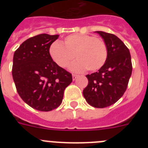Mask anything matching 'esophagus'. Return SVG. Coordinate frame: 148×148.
Wrapping results in <instances>:
<instances>
[{"mask_svg": "<svg viewBox=\"0 0 148 148\" xmlns=\"http://www.w3.org/2000/svg\"><path fill=\"white\" fill-rule=\"evenodd\" d=\"M78 75H76V74H73V80L75 81L77 78H78Z\"/></svg>", "mask_w": 148, "mask_h": 148, "instance_id": "obj_1", "label": "esophagus"}]
</instances>
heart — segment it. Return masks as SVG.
Here are the masks:
<instances>
[{
    "mask_svg": "<svg viewBox=\"0 0 148 148\" xmlns=\"http://www.w3.org/2000/svg\"><path fill=\"white\" fill-rule=\"evenodd\" d=\"M49 56L56 64L66 67L74 58L77 61L70 66L74 72L96 71L103 66L108 58V50L104 40L94 35L73 34L66 36L63 44L56 41L49 49Z\"/></svg>",
    "mask_w": 148,
    "mask_h": 148,
    "instance_id": "heart-1",
    "label": "heart"
}]
</instances>
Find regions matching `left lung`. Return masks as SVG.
Segmentation results:
<instances>
[{"mask_svg": "<svg viewBox=\"0 0 148 148\" xmlns=\"http://www.w3.org/2000/svg\"><path fill=\"white\" fill-rule=\"evenodd\" d=\"M95 32L107 44L108 58L99 71L86 75L88 84L83 95L90 105L104 108L115 104L124 95L133 67L130 51L117 36L102 31Z\"/></svg>", "mask_w": 148, "mask_h": 148, "instance_id": "left-lung-1", "label": "left lung"}]
</instances>
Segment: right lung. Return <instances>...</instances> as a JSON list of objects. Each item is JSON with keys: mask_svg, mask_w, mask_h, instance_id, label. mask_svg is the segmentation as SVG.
I'll return each mask as SVG.
<instances>
[{"mask_svg": "<svg viewBox=\"0 0 148 148\" xmlns=\"http://www.w3.org/2000/svg\"><path fill=\"white\" fill-rule=\"evenodd\" d=\"M58 35L40 34L26 40L13 56L12 77L23 101L40 111L53 110L61 104L72 74L49 56V47Z\"/></svg>", "mask_w": 148, "mask_h": 148, "instance_id": "1", "label": "right lung"}]
</instances>
